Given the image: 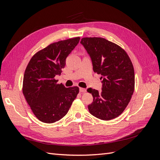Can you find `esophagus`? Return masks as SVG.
<instances>
[{
    "label": "esophagus",
    "instance_id": "esophagus-1",
    "mask_svg": "<svg viewBox=\"0 0 160 160\" xmlns=\"http://www.w3.org/2000/svg\"><path fill=\"white\" fill-rule=\"evenodd\" d=\"M86 89H84V88H79V91L81 92V93H85V92H86Z\"/></svg>",
    "mask_w": 160,
    "mask_h": 160
}]
</instances>
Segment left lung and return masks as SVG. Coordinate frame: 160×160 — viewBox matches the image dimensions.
<instances>
[{"instance_id": "left-lung-1", "label": "left lung", "mask_w": 160, "mask_h": 160, "mask_svg": "<svg viewBox=\"0 0 160 160\" xmlns=\"http://www.w3.org/2000/svg\"><path fill=\"white\" fill-rule=\"evenodd\" d=\"M89 55L95 72L101 75V92L89 88L93 101L90 113L101 120L118 117L126 108L134 91L135 74L132 61L122 47L105 38L85 37L81 41Z\"/></svg>"}]
</instances>
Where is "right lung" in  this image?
I'll use <instances>...</instances> for the list:
<instances>
[{
	"label": "right lung",
	"instance_id": "obj_1",
	"mask_svg": "<svg viewBox=\"0 0 160 160\" xmlns=\"http://www.w3.org/2000/svg\"><path fill=\"white\" fill-rule=\"evenodd\" d=\"M80 37L53 42L33 55L23 77L22 93L37 118L52 123L67 113L79 93L78 87L66 88L57 83L56 75L64 68L66 59Z\"/></svg>",
	"mask_w": 160,
	"mask_h": 160
}]
</instances>
